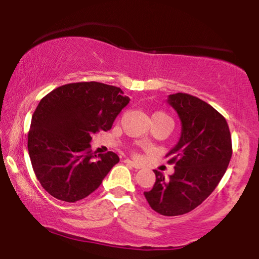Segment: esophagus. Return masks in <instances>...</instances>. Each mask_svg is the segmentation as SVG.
Returning a JSON list of instances; mask_svg holds the SVG:
<instances>
[{
    "label": "esophagus",
    "instance_id": "obj_1",
    "mask_svg": "<svg viewBox=\"0 0 259 259\" xmlns=\"http://www.w3.org/2000/svg\"><path fill=\"white\" fill-rule=\"evenodd\" d=\"M125 162H126V164L131 165V166H132V167H134L136 169H139V168H141V166H140L139 164H138V162L130 160V159H125Z\"/></svg>",
    "mask_w": 259,
    "mask_h": 259
}]
</instances>
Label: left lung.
Segmentation results:
<instances>
[{
    "label": "left lung",
    "instance_id": "1",
    "mask_svg": "<svg viewBox=\"0 0 259 259\" xmlns=\"http://www.w3.org/2000/svg\"><path fill=\"white\" fill-rule=\"evenodd\" d=\"M182 121L179 141L166 154L175 173L166 179L154 169L155 183L144 192L150 206L162 215H179L200 205L221 182L232 155L231 134L221 113L186 93L168 95Z\"/></svg>",
    "mask_w": 259,
    "mask_h": 259
}]
</instances>
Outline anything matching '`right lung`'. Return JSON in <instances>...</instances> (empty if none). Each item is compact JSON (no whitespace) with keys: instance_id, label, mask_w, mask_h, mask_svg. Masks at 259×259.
I'll return each mask as SVG.
<instances>
[{"instance_id":"obj_1","label":"right lung","mask_w":259,"mask_h":259,"mask_svg":"<svg viewBox=\"0 0 259 259\" xmlns=\"http://www.w3.org/2000/svg\"><path fill=\"white\" fill-rule=\"evenodd\" d=\"M128 102L119 87L95 81L63 84L42 98L31 116L28 152L35 176L51 196L75 203L101 185L119 157L94 154L92 136L111 130Z\"/></svg>"}]
</instances>
